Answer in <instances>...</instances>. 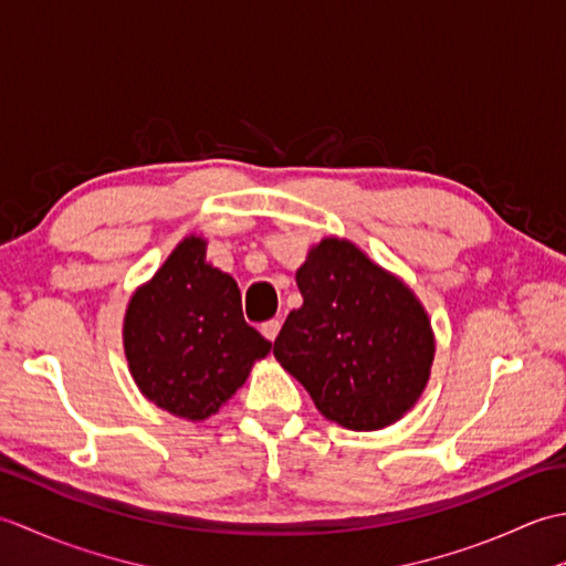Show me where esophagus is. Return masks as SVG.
<instances>
[{"mask_svg": "<svg viewBox=\"0 0 566 566\" xmlns=\"http://www.w3.org/2000/svg\"><path fill=\"white\" fill-rule=\"evenodd\" d=\"M280 328H282V323L276 321V318H272V321H268V323H262V326H260V333H262L264 338H268V340H274L276 335H280Z\"/></svg>", "mask_w": 566, "mask_h": 566, "instance_id": "1", "label": "esophagus"}]
</instances>
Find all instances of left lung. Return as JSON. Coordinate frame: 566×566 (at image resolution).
Segmentation results:
<instances>
[{
    "instance_id": "1",
    "label": "left lung",
    "mask_w": 566,
    "mask_h": 566,
    "mask_svg": "<svg viewBox=\"0 0 566 566\" xmlns=\"http://www.w3.org/2000/svg\"><path fill=\"white\" fill-rule=\"evenodd\" d=\"M304 306L286 316L274 357L318 411L379 430L423 394L436 340L416 294L350 240L323 238L296 272Z\"/></svg>"
}]
</instances>
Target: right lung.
I'll return each mask as SVG.
<instances>
[{"label": "right lung", "instance_id": "right-lung-1", "mask_svg": "<svg viewBox=\"0 0 566 566\" xmlns=\"http://www.w3.org/2000/svg\"><path fill=\"white\" fill-rule=\"evenodd\" d=\"M124 350L148 401L203 420L243 387L272 343L245 323L233 276L207 262V240L189 235L130 296Z\"/></svg>", "mask_w": 566, "mask_h": 566}]
</instances>
